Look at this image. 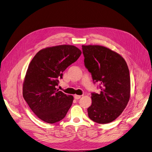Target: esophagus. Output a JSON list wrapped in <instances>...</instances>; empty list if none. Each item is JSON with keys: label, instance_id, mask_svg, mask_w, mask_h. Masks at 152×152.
I'll use <instances>...</instances> for the list:
<instances>
[{"label": "esophagus", "instance_id": "34e87169", "mask_svg": "<svg viewBox=\"0 0 152 152\" xmlns=\"http://www.w3.org/2000/svg\"><path fill=\"white\" fill-rule=\"evenodd\" d=\"M81 95H75V99H76V100H78V99H79L81 98Z\"/></svg>", "mask_w": 152, "mask_h": 152}]
</instances>
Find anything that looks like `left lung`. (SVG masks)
Masks as SVG:
<instances>
[{
  "label": "left lung",
  "mask_w": 152,
  "mask_h": 152,
  "mask_svg": "<svg viewBox=\"0 0 152 152\" xmlns=\"http://www.w3.org/2000/svg\"><path fill=\"white\" fill-rule=\"evenodd\" d=\"M84 65L94 84L99 83L100 93H91L89 118L99 124L114 121L121 114L130 97L128 66L120 55L100 45H83Z\"/></svg>",
  "instance_id": "left-lung-1"
}]
</instances>
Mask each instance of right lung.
I'll list each match as a JSON object with an SVG mask.
<instances>
[{"mask_svg":"<svg viewBox=\"0 0 152 152\" xmlns=\"http://www.w3.org/2000/svg\"><path fill=\"white\" fill-rule=\"evenodd\" d=\"M73 45H62L39 51L29 63L23 87V97L41 120L55 123L65 117L73 101L57 89L63 72L81 55Z\"/></svg>","mask_w":152,"mask_h":152,"instance_id":"add662e5","label":"right lung"}]
</instances>
